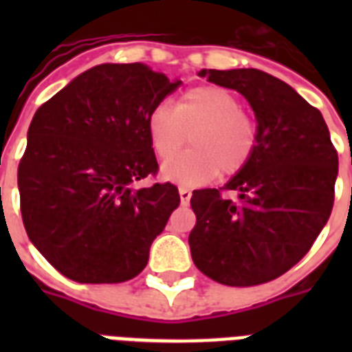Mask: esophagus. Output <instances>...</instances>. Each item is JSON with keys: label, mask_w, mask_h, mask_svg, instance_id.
Here are the masks:
<instances>
[{"label": "esophagus", "mask_w": 352, "mask_h": 352, "mask_svg": "<svg viewBox=\"0 0 352 352\" xmlns=\"http://www.w3.org/2000/svg\"><path fill=\"white\" fill-rule=\"evenodd\" d=\"M179 195H181L182 204L190 203V199H192V190H190V188H186V186H181V188H179Z\"/></svg>", "instance_id": "34e87169"}]
</instances>
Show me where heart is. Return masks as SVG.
I'll list each match as a JSON object with an SVG mask.
<instances>
[{
    "mask_svg": "<svg viewBox=\"0 0 352 352\" xmlns=\"http://www.w3.org/2000/svg\"><path fill=\"white\" fill-rule=\"evenodd\" d=\"M149 144L160 160L169 159L190 133L192 148L168 160L162 175L199 186L219 175L234 177L250 164L259 146V126L243 102L221 85H197L170 104L155 106L146 120Z\"/></svg>",
    "mask_w": 352,
    "mask_h": 352,
    "instance_id": "heart-1",
    "label": "heart"
}]
</instances>
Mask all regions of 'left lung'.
I'll use <instances>...</instances> for the list:
<instances>
[{"mask_svg": "<svg viewBox=\"0 0 352 352\" xmlns=\"http://www.w3.org/2000/svg\"><path fill=\"white\" fill-rule=\"evenodd\" d=\"M199 76L250 102L259 146L225 188L193 192L192 259L217 283H267L311 250L329 221L338 153L322 113L281 80L257 69H203ZM223 191H235L236 197Z\"/></svg>", "mask_w": 352, "mask_h": 352, "instance_id": "obj_1", "label": "left lung"}]
</instances>
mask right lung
<instances>
[{
    "mask_svg": "<svg viewBox=\"0 0 352 352\" xmlns=\"http://www.w3.org/2000/svg\"><path fill=\"white\" fill-rule=\"evenodd\" d=\"M179 85L144 63H102L36 111L19 208L32 245L65 278L122 283L148 265L181 197L171 182H133L159 171L146 120Z\"/></svg>",
    "mask_w": 352,
    "mask_h": 352,
    "instance_id": "1",
    "label": "right lung"
}]
</instances>
